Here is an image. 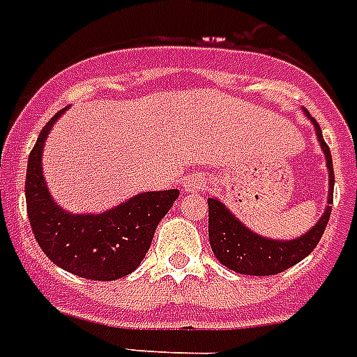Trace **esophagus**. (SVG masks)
Returning <instances> with one entry per match:
<instances>
[{"label": "esophagus", "instance_id": "esophagus-1", "mask_svg": "<svg viewBox=\"0 0 357 357\" xmlns=\"http://www.w3.org/2000/svg\"><path fill=\"white\" fill-rule=\"evenodd\" d=\"M207 189V179L200 174H192L183 181V190L185 192H200V190Z\"/></svg>", "mask_w": 357, "mask_h": 357}]
</instances>
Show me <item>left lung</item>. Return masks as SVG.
Listing matches in <instances>:
<instances>
[{
	"label": "left lung",
	"instance_id": "left-lung-1",
	"mask_svg": "<svg viewBox=\"0 0 357 357\" xmlns=\"http://www.w3.org/2000/svg\"><path fill=\"white\" fill-rule=\"evenodd\" d=\"M304 113L313 123L319 144L326 155L328 178H330L326 209L322 213V217L317 220L315 226L307 229L304 235L289 238V241H280V238H268L252 231L218 198H209L207 200L209 204V243H211L213 254L226 268L237 272V274L272 276V274L287 271L289 266L300 263L315 250L324 229H326L330 213H332L333 181H335L332 153L322 139L321 126L317 123L315 119H311V114L305 109Z\"/></svg>",
	"mask_w": 357,
	"mask_h": 357
}]
</instances>
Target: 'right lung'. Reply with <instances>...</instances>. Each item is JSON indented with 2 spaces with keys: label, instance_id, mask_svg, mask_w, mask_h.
Here are the masks:
<instances>
[{
  "label": "right lung",
  "instance_id": "obj_1",
  "mask_svg": "<svg viewBox=\"0 0 357 357\" xmlns=\"http://www.w3.org/2000/svg\"><path fill=\"white\" fill-rule=\"evenodd\" d=\"M61 109L36 139L25 176V202L31 228L42 252L75 276L111 282L128 276L148 254L157 224L178 200L179 190H150L103 213H70L55 204L42 172L47 135Z\"/></svg>",
  "mask_w": 357,
  "mask_h": 357
}]
</instances>
